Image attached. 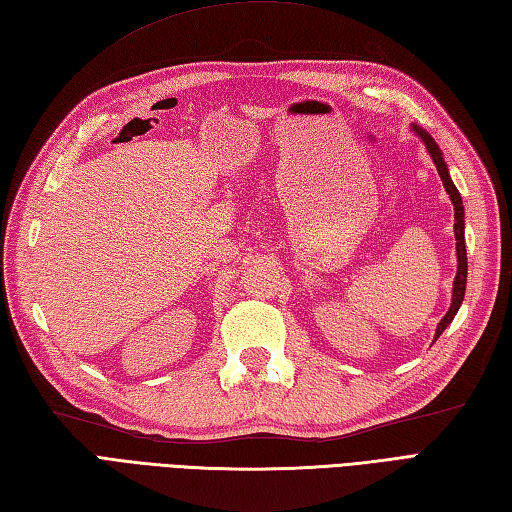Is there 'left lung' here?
<instances>
[{"label": "left lung", "instance_id": "obj_1", "mask_svg": "<svg viewBox=\"0 0 512 512\" xmlns=\"http://www.w3.org/2000/svg\"><path fill=\"white\" fill-rule=\"evenodd\" d=\"M413 132H416L420 138L424 147H427L429 156L433 158V162H436V169L440 173L442 178V184L444 189H447L449 198L453 202V211H455V224H453V231H455V253H458V273H455V281H453V295H451V308L449 312L444 314L442 321L438 323V330H436V336H433V341L438 339V336L447 330V325L453 321L455 314H458L462 301H464V290H466V270H469V266H466V246H464V206H462V198H460V191L455 189V184L449 176V167L447 162H444L442 158V151L438 147L436 140H433L424 129H420L418 125H413Z\"/></svg>", "mask_w": 512, "mask_h": 512}]
</instances>
